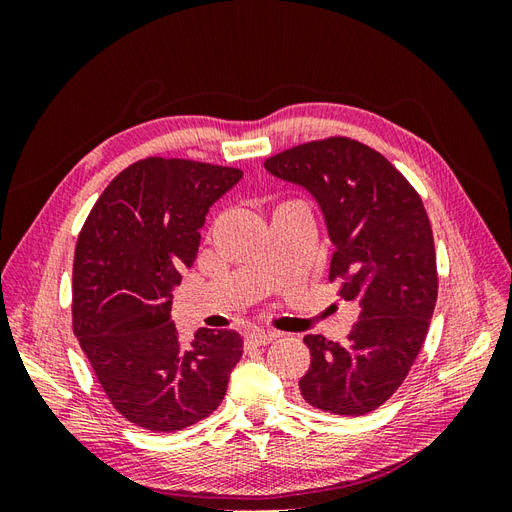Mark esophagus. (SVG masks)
I'll use <instances>...</instances> for the list:
<instances>
[{
  "label": "esophagus",
  "mask_w": 512,
  "mask_h": 512,
  "mask_svg": "<svg viewBox=\"0 0 512 512\" xmlns=\"http://www.w3.org/2000/svg\"><path fill=\"white\" fill-rule=\"evenodd\" d=\"M280 337V333L275 331H265V329H254L250 335H247V344L250 346H267L273 339Z\"/></svg>",
  "instance_id": "esophagus-1"
}]
</instances>
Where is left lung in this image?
Returning <instances> with one entry per match:
<instances>
[{
  "mask_svg": "<svg viewBox=\"0 0 512 512\" xmlns=\"http://www.w3.org/2000/svg\"><path fill=\"white\" fill-rule=\"evenodd\" d=\"M271 175L314 194L335 245L329 280L359 305L348 344L305 335L312 365L299 389L309 406L361 416L410 374L438 299L429 215L410 181L382 153L329 136L265 160Z\"/></svg>",
  "mask_w": 512,
  "mask_h": 512,
  "instance_id": "left-lung-1",
  "label": "left lung"
}]
</instances>
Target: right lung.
Here are the masks:
<instances>
[{"mask_svg":"<svg viewBox=\"0 0 512 512\" xmlns=\"http://www.w3.org/2000/svg\"><path fill=\"white\" fill-rule=\"evenodd\" d=\"M243 170L145 158L106 185L76 241L72 329L113 408L170 433L222 404L243 354L237 331L198 329L185 346L170 320L173 288L196 260L209 207Z\"/></svg>","mask_w":512,"mask_h":512,"instance_id":"1","label":"right lung"}]
</instances>
